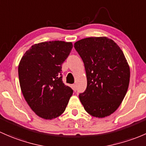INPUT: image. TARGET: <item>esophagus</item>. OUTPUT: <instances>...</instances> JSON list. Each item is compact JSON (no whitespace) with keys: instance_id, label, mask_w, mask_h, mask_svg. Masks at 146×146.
Returning <instances> with one entry per match:
<instances>
[{"instance_id":"1","label":"esophagus","mask_w":146,"mask_h":146,"mask_svg":"<svg viewBox=\"0 0 146 146\" xmlns=\"http://www.w3.org/2000/svg\"><path fill=\"white\" fill-rule=\"evenodd\" d=\"M72 88H73L74 91H76V85H75V84H73V85H72Z\"/></svg>"}]
</instances>
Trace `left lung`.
I'll return each mask as SVG.
<instances>
[{
    "instance_id": "obj_1",
    "label": "left lung",
    "mask_w": 146,
    "mask_h": 146,
    "mask_svg": "<svg viewBox=\"0 0 146 146\" xmlns=\"http://www.w3.org/2000/svg\"><path fill=\"white\" fill-rule=\"evenodd\" d=\"M83 60L87 78L79 99L85 110L105 117L119 108L127 92L130 70L122 50L107 37H88L74 43Z\"/></svg>"
}]
</instances>
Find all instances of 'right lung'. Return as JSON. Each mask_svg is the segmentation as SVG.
Listing matches in <instances>:
<instances>
[{"label":"right lung","instance_id":"add662e5","mask_svg":"<svg viewBox=\"0 0 146 146\" xmlns=\"http://www.w3.org/2000/svg\"><path fill=\"white\" fill-rule=\"evenodd\" d=\"M71 42H42L31 46L18 67L22 94L40 117L52 119L65 110L73 90L62 82V64L72 49Z\"/></svg>","mask_w":146,"mask_h":146}]
</instances>
